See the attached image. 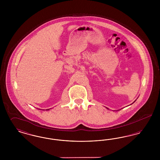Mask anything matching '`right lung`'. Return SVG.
I'll return each instance as SVG.
<instances>
[{"label":"right lung","mask_w":160,"mask_h":160,"mask_svg":"<svg viewBox=\"0 0 160 160\" xmlns=\"http://www.w3.org/2000/svg\"><path fill=\"white\" fill-rule=\"evenodd\" d=\"M49 110V109H47V110Z\"/></svg>","instance_id":"add662e5"}]
</instances>
